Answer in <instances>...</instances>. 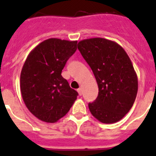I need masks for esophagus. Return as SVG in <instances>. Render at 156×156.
<instances>
[{"mask_svg":"<svg viewBox=\"0 0 156 156\" xmlns=\"http://www.w3.org/2000/svg\"><path fill=\"white\" fill-rule=\"evenodd\" d=\"M78 95H83V89H82V88H78Z\"/></svg>","mask_w":156,"mask_h":156,"instance_id":"1","label":"esophagus"}]
</instances>
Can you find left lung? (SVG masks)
I'll use <instances>...</instances> for the list:
<instances>
[{
    "instance_id": "obj_1",
    "label": "left lung",
    "mask_w": 156,
    "mask_h": 156,
    "mask_svg": "<svg viewBox=\"0 0 156 156\" xmlns=\"http://www.w3.org/2000/svg\"><path fill=\"white\" fill-rule=\"evenodd\" d=\"M78 48L99 87L96 100L88 104L90 113L102 123H116L128 113L138 93V77L130 59L121 45L104 38L81 40Z\"/></svg>"
}]
</instances>
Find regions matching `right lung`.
<instances>
[{
  "mask_svg": "<svg viewBox=\"0 0 156 156\" xmlns=\"http://www.w3.org/2000/svg\"><path fill=\"white\" fill-rule=\"evenodd\" d=\"M77 50V41L51 38L27 56L20 75V90L26 106L39 120L55 123L77 100L78 92L61 76L68 59Z\"/></svg>",
  "mask_w": 156,
  "mask_h": 156,
  "instance_id": "1",
  "label": "right lung"
}]
</instances>
